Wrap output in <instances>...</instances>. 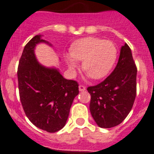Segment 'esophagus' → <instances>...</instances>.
Segmentation results:
<instances>
[{"instance_id":"obj_1","label":"esophagus","mask_w":154,"mask_h":154,"mask_svg":"<svg viewBox=\"0 0 154 154\" xmlns=\"http://www.w3.org/2000/svg\"><path fill=\"white\" fill-rule=\"evenodd\" d=\"M79 89L80 92H83V91L85 90V87L84 86V85H80L79 86Z\"/></svg>"}]
</instances>
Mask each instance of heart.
Listing matches in <instances>:
<instances>
[{"label": "heart", "instance_id": "heart-1", "mask_svg": "<svg viewBox=\"0 0 154 154\" xmlns=\"http://www.w3.org/2000/svg\"><path fill=\"white\" fill-rule=\"evenodd\" d=\"M117 58V48L111 41L88 37L79 39L70 48V55L65 56L69 67L74 70L82 61V69L93 79L108 75Z\"/></svg>", "mask_w": 154, "mask_h": 154}]
</instances>
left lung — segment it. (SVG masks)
Segmentation results:
<instances>
[{
  "mask_svg": "<svg viewBox=\"0 0 154 154\" xmlns=\"http://www.w3.org/2000/svg\"><path fill=\"white\" fill-rule=\"evenodd\" d=\"M137 73L131 49L125 43L113 72L101 83L87 88L89 109L99 127L118 126L130 113L137 95Z\"/></svg>",
  "mask_w": 154,
  "mask_h": 154,
  "instance_id": "left-lung-1",
  "label": "left lung"
}]
</instances>
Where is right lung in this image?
<instances>
[{
  "mask_svg": "<svg viewBox=\"0 0 154 154\" xmlns=\"http://www.w3.org/2000/svg\"><path fill=\"white\" fill-rule=\"evenodd\" d=\"M49 42L35 35L24 46L18 64L17 80L20 99L27 117L38 128L55 133L65 126L78 82L65 79L55 68L41 65L35 54V46Z\"/></svg>",
  "mask_w": 154,
  "mask_h": 154,
  "instance_id": "right-lung-1",
  "label": "right lung"
}]
</instances>
